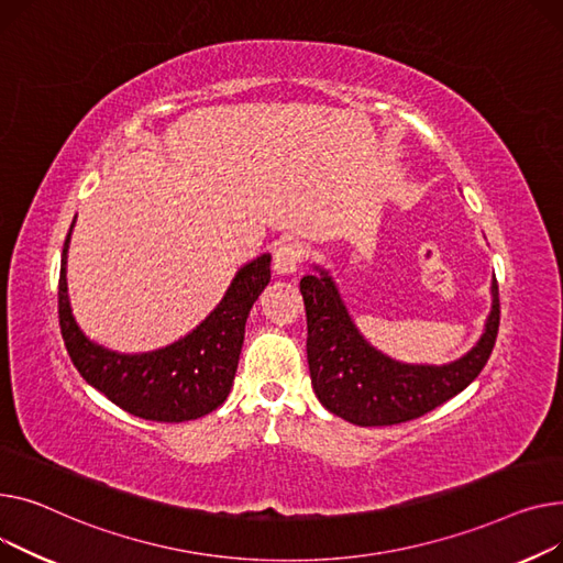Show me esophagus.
I'll use <instances>...</instances> for the list:
<instances>
[{"instance_id": "esophagus-1", "label": "esophagus", "mask_w": 563, "mask_h": 563, "mask_svg": "<svg viewBox=\"0 0 563 563\" xmlns=\"http://www.w3.org/2000/svg\"><path fill=\"white\" fill-rule=\"evenodd\" d=\"M302 247L297 243H279L275 247V254H273V268L277 271V275H290L297 271V266L302 263Z\"/></svg>"}]
</instances>
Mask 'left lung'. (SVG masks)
<instances>
[{
    "instance_id": "obj_1",
    "label": "left lung",
    "mask_w": 563,
    "mask_h": 563,
    "mask_svg": "<svg viewBox=\"0 0 563 563\" xmlns=\"http://www.w3.org/2000/svg\"><path fill=\"white\" fill-rule=\"evenodd\" d=\"M300 282L307 311L311 384L327 411L358 424L384 427L420 418L464 390L486 366L500 327V292L493 279V309L479 343L448 366H409L363 341L341 295L324 271Z\"/></svg>"
}]
</instances>
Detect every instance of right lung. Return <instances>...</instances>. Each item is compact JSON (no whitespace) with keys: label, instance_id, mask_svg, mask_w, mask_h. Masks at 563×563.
Returning a JSON list of instances; mask_svg holds the SVG:
<instances>
[{"label":"right lung","instance_id":"add662e5","mask_svg":"<svg viewBox=\"0 0 563 563\" xmlns=\"http://www.w3.org/2000/svg\"><path fill=\"white\" fill-rule=\"evenodd\" d=\"M68 243L70 231L60 256L58 324L79 375L113 405L145 420L184 422L218 409L234 384L250 309L271 282V254L243 266L222 302L186 339L147 354H118L90 343L73 318L65 282Z\"/></svg>","mask_w":563,"mask_h":563}]
</instances>
